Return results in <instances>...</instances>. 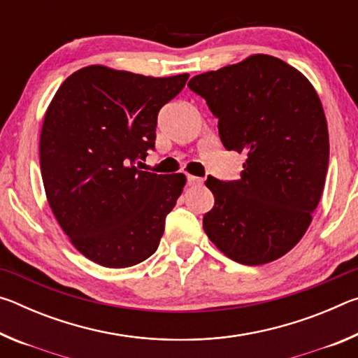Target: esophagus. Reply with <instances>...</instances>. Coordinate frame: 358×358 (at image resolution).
<instances>
[{
	"instance_id": "obj_1",
	"label": "esophagus",
	"mask_w": 358,
	"mask_h": 358,
	"mask_svg": "<svg viewBox=\"0 0 358 358\" xmlns=\"http://www.w3.org/2000/svg\"><path fill=\"white\" fill-rule=\"evenodd\" d=\"M203 183L202 178L194 177V175H187V185L189 186H201Z\"/></svg>"
}]
</instances>
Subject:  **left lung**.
Wrapping results in <instances>:
<instances>
[{
	"mask_svg": "<svg viewBox=\"0 0 358 358\" xmlns=\"http://www.w3.org/2000/svg\"><path fill=\"white\" fill-rule=\"evenodd\" d=\"M226 150L245 153L240 180L208 177L215 207L203 230L235 262L262 265L299 243L322 196L329 129L310 80L282 59L251 55L192 77Z\"/></svg>",
	"mask_w": 358,
	"mask_h": 358,
	"instance_id": "obj_1",
	"label": "left lung"
}]
</instances>
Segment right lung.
I'll return each instance as SVG.
<instances>
[{"label":"right lung","mask_w":358,"mask_h":358,"mask_svg":"<svg viewBox=\"0 0 358 358\" xmlns=\"http://www.w3.org/2000/svg\"><path fill=\"white\" fill-rule=\"evenodd\" d=\"M187 77L93 64L53 96L39 142L45 196L71 243L93 262L124 268L159 246L186 177L138 171L136 162L155 148L157 113Z\"/></svg>","instance_id":"right-lung-1"}]
</instances>
